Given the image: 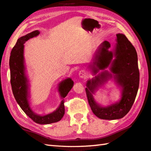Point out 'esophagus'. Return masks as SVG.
I'll list each match as a JSON object with an SVG mask.
<instances>
[{
    "instance_id": "1",
    "label": "esophagus",
    "mask_w": 151,
    "mask_h": 151,
    "mask_svg": "<svg viewBox=\"0 0 151 151\" xmlns=\"http://www.w3.org/2000/svg\"><path fill=\"white\" fill-rule=\"evenodd\" d=\"M79 76L80 78L82 79H86L88 77V73L86 70H82L81 71H79Z\"/></svg>"
}]
</instances>
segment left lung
<instances>
[{
	"label": "left lung",
	"instance_id": "obj_1",
	"mask_svg": "<svg viewBox=\"0 0 151 151\" xmlns=\"http://www.w3.org/2000/svg\"><path fill=\"white\" fill-rule=\"evenodd\" d=\"M116 45L109 51V42L104 41L99 46L91 68L96 74L100 70L110 67V72H101L87 81L86 94L94 114L101 119H119L127 114L136 99L139 84L137 54L136 49L123 34L116 35ZM113 78L122 88V96L119 103L102 107L95 101L92 94L98 86Z\"/></svg>",
	"mask_w": 151,
	"mask_h": 151
}]
</instances>
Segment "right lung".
Instances as JSON below:
<instances>
[{"mask_svg": "<svg viewBox=\"0 0 151 151\" xmlns=\"http://www.w3.org/2000/svg\"><path fill=\"white\" fill-rule=\"evenodd\" d=\"M38 30H35L17 40L16 44L12 49L10 57V82L14 96L17 104L27 116L34 122L40 124H47L59 121L63 117L65 112L64 99L61 101L59 107L50 114L39 115L32 111L29 105L28 79L25 75V67L24 63V44L30 38L38 36ZM73 85V81L67 78L58 85V92L62 98H64Z\"/></svg>", "mask_w": 151, "mask_h": 151, "instance_id": "add662e5", "label": "right lung"}]
</instances>
